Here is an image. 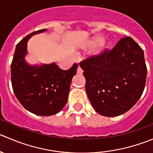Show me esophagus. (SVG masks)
I'll return each instance as SVG.
<instances>
[{
  "instance_id": "obj_1",
  "label": "esophagus",
  "mask_w": 153,
  "mask_h": 153,
  "mask_svg": "<svg viewBox=\"0 0 153 153\" xmlns=\"http://www.w3.org/2000/svg\"><path fill=\"white\" fill-rule=\"evenodd\" d=\"M77 73H78V75H82L83 74V70L81 69V68L80 67V66H78V69H77Z\"/></svg>"
}]
</instances>
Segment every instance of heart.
<instances>
[{"label":"heart","mask_w":153,"mask_h":153,"mask_svg":"<svg viewBox=\"0 0 153 153\" xmlns=\"http://www.w3.org/2000/svg\"><path fill=\"white\" fill-rule=\"evenodd\" d=\"M103 41V37L101 35H96L93 36L91 39L88 42V43L86 45V48L91 49V48H95L97 45L98 49L96 51V54H100L108 48V43L105 42H102Z\"/></svg>","instance_id":"b5f03b06"}]
</instances>
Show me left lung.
Listing matches in <instances>:
<instances>
[{"mask_svg":"<svg viewBox=\"0 0 153 153\" xmlns=\"http://www.w3.org/2000/svg\"><path fill=\"white\" fill-rule=\"evenodd\" d=\"M84 70L86 91L95 111L117 117L131 109L143 93L146 79L144 53L131 37L120 39L111 51L87 59Z\"/></svg>","mask_w":153,"mask_h":153,"instance_id":"obj_1","label":"left lung"}]
</instances>
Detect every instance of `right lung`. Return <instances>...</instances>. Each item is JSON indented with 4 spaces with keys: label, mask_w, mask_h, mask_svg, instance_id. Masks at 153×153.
Returning a JSON list of instances; mask_svg holds the SVG:
<instances>
[{
    "label": "right lung",
    "mask_w": 153,
    "mask_h": 153,
    "mask_svg": "<svg viewBox=\"0 0 153 153\" xmlns=\"http://www.w3.org/2000/svg\"><path fill=\"white\" fill-rule=\"evenodd\" d=\"M45 31L31 33L22 39L16 45L11 64V81L16 98L25 109L39 116H51L63 109L78 69L75 63L68 70H62L54 62L35 65L27 62L28 40Z\"/></svg>",
    "instance_id": "right-lung-1"
}]
</instances>
